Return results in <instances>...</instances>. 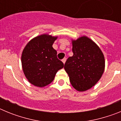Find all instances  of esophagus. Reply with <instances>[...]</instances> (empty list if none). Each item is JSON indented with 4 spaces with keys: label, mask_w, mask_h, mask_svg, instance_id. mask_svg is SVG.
Here are the masks:
<instances>
[{
    "label": "esophagus",
    "mask_w": 121,
    "mask_h": 121,
    "mask_svg": "<svg viewBox=\"0 0 121 121\" xmlns=\"http://www.w3.org/2000/svg\"><path fill=\"white\" fill-rule=\"evenodd\" d=\"M66 60H67V59H66L65 57H64V58L62 60V62L64 63V64H65V62H66Z\"/></svg>",
    "instance_id": "obj_1"
}]
</instances>
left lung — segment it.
Instances as JSON below:
<instances>
[{"label":"left lung","mask_w":121,"mask_h":121,"mask_svg":"<svg viewBox=\"0 0 121 121\" xmlns=\"http://www.w3.org/2000/svg\"><path fill=\"white\" fill-rule=\"evenodd\" d=\"M73 55L67 59L64 69L71 85L76 90L84 91L96 84L105 68L102 51L86 36L72 41Z\"/></svg>","instance_id":"8db88e82"}]
</instances>
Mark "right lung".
Instances as JSON below:
<instances>
[{
	"label": "right lung",
	"instance_id": "obj_1",
	"mask_svg": "<svg viewBox=\"0 0 121 121\" xmlns=\"http://www.w3.org/2000/svg\"><path fill=\"white\" fill-rule=\"evenodd\" d=\"M56 39L48 35H40L31 40L23 49L22 69L28 81L35 86L43 87L50 84L57 71L64 67L53 48Z\"/></svg>",
	"mask_w": 121,
	"mask_h": 121
}]
</instances>
